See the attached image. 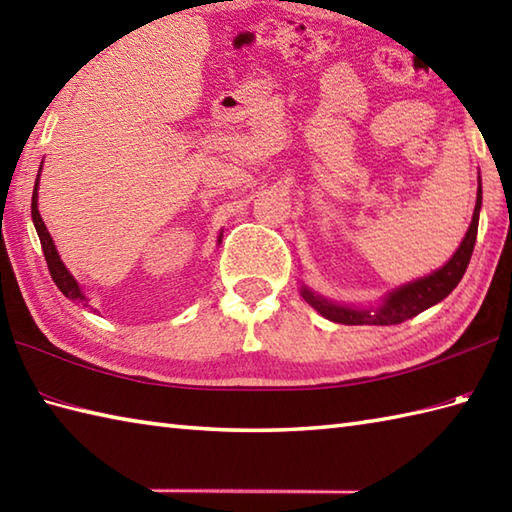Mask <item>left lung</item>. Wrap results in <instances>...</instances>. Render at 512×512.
Masks as SVG:
<instances>
[{
  "label": "left lung",
  "mask_w": 512,
  "mask_h": 512,
  "mask_svg": "<svg viewBox=\"0 0 512 512\" xmlns=\"http://www.w3.org/2000/svg\"><path fill=\"white\" fill-rule=\"evenodd\" d=\"M480 206H482V184L477 187L473 222L469 226V231H466L460 248L455 250V255L433 275L413 281V284H407L391 292L378 310L369 312V310H352V308L336 306V303H330L317 295H312L308 288L301 290L303 299H306L310 306L321 314V317L330 319L334 323H343V325H396L407 319H413L422 310L436 306L438 301L449 297L453 288L460 284V279L466 273V266H469L473 248H475L477 222H480Z\"/></svg>",
  "instance_id": "8db88e82"
}]
</instances>
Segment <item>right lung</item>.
<instances>
[{"instance_id":"1","label":"right lung","mask_w":512,"mask_h":512,"mask_svg":"<svg viewBox=\"0 0 512 512\" xmlns=\"http://www.w3.org/2000/svg\"><path fill=\"white\" fill-rule=\"evenodd\" d=\"M37 191H39V178L35 182V191H32V222H35L37 235L41 239L43 257H46L50 277H52V281H54V284H57V288L63 292L65 297L72 299V301H83L85 297H83L79 284H76V279L70 275V270L63 266L61 257L57 253V248H54V242H52V237L48 233V228H46V224H43V220H41L39 209H37Z\"/></svg>"}]
</instances>
